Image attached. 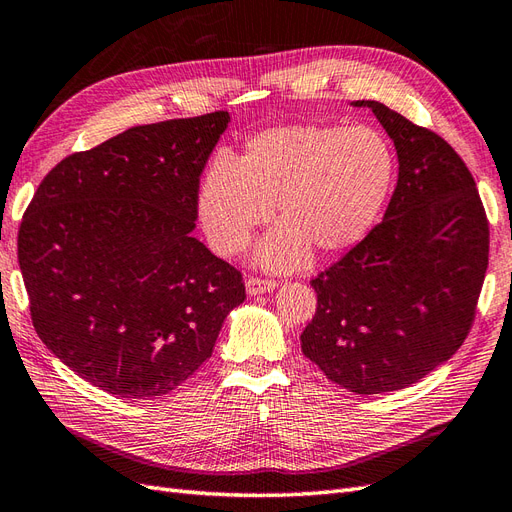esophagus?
Wrapping results in <instances>:
<instances>
[{"label": "esophagus", "instance_id": "34e87169", "mask_svg": "<svg viewBox=\"0 0 512 512\" xmlns=\"http://www.w3.org/2000/svg\"><path fill=\"white\" fill-rule=\"evenodd\" d=\"M276 289V281H264V279H248L246 281V294L248 296H259L266 294V291Z\"/></svg>", "mask_w": 512, "mask_h": 512}]
</instances>
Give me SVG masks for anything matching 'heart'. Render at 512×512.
<instances>
[{"label":"heart","instance_id":"b5f03b06","mask_svg":"<svg viewBox=\"0 0 512 512\" xmlns=\"http://www.w3.org/2000/svg\"><path fill=\"white\" fill-rule=\"evenodd\" d=\"M397 160L390 141L369 126L298 122L266 128L233 156L203 171L195 210L218 255H233L274 214L255 264L289 272L313 251L332 257L369 236L392 191Z\"/></svg>","mask_w":512,"mask_h":512}]
</instances>
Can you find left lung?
I'll return each instance as SVG.
<instances>
[{"label": "left lung", "instance_id": "left-lung-1", "mask_svg": "<svg viewBox=\"0 0 512 512\" xmlns=\"http://www.w3.org/2000/svg\"><path fill=\"white\" fill-rule=\"evenodd\" d=\"M399 180L382 223L311 281L317 311L302 354L330 382L382 394L420 382L472 328L489 264V225L461 156L431 130L377 100Z\"/></svg>", "mask_w": 512, "mask_h": 512}]
</instances>
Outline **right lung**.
I'll use <instances>...</instances> for the list:
<instances>
[{
    "instance_id": "add662e5",
    "label": "right lung",
    "mask_w": 512,
    "mask_h": 512,
    "mask_svg": "<svg viewBox=\"0 0 512 512\" xmlns=\"http://www.w3.org/2000/svg\"><path fill=\"white\" fill-rule=\"evenodd\" d=\"M227 111L124 130L55 165L25 210L19 266L38 337L122 399H156L212 356L246 298L193 238L199 175Z\"/></svg>"
}]
</instances>
